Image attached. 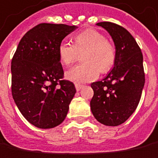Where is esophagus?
I'll use <instances>...</instances> for the list:
<instances>
[{"mask_svg":"<svg viewBox=\"0 0 158 158\" xmlns=\"http://www.w3.org/2000/svg\"><path fill=\"white\" fill-rule=\"evenodd\" d=\"M75 86H76V89H77V91H79V90H81V88H82V85H80V84H76V85H75Z\"/></svg>","mask_w":158,"mask_h":158,"instance_id":"obj_1","label":"esophagus"}]
</instances>
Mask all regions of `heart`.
<instances>
[{
    "label": "heart",
    "mask_w": 158,
    "mask_h": 158,
    "mask_svg": "<svg viewBox=\"0 0 158 158\" xmlns=\"http://www.w3.org/2000/svg\"><path fill=\"white\" fill-rule=\"evenodd\" d=\"M81 55L82 63L72 67L65 73L68 80L76 83H84L96 80L99 71L110 70L116 62V50L102 33L94 28L77 34L74 45L62 41L59 43L57 52L60 62L68 66L75 62L78 53Z\"/></svg>",
    "instance_id": "1"
}]
</instances>
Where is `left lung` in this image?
Instances as JSON below:
<instances>
[{
  "mask_svg": "<svg viewBox=\"0 0 158 158\" xmlns=\"http://www.w3.org/2000/svg\"><path fill=\"white\" fill-rule=\"evenodd\" d=\"M110 34L116 48V62L102 80L91 83L90 109L97 121L107 126L123 123L136 110L144 87L143 54L124 27L110 22L96 23Z\"/></svg>",
  "mask_w": 158,
  "mask_h": 158,
  "instance_id": "8db88e82",
  "label": "left lung"
}]
</instances>
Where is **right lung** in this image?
<instances>
[{"label": "right lung", "instance_id": "obj_1", "mask_svg": "<svg viewBox=\"0 0 158 158\" xmlns=\"http://www.w3.org/2000/svg\"><path fill=\"white\" fill-rule=\"evenodd\" d=\"M77 26L42 23L20 41L11 62L12 96L22 116L39 129H51L66 117L76 94L74 83L62 80L58 45Z\"/></svg>", "mask_w": 158, "mask_h": 158}]
</instances>
